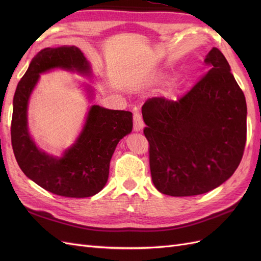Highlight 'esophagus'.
I'll return each instance as SVG.
<instances>
[{
  "label": "esophagus",
  "mask_w": 261,
  "mask_h": 261,
  "mask_svg": "<svg viewBox=\"0 0 261 261\" xmlns=\"http://www.w3.org/2000/svg\"><path fill=\"white\" fill-rule=\"evenodd\" d=\"M133 120H134V130L135 132H140L141 129L144 128V121H143V117L139 113H134L133 116Z\"/></svg>",
  "instance_id": "34e87169"
}]
</instances>
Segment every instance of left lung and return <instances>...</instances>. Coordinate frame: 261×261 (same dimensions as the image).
Here are the masks:
<instances>
[{
    "instance_id": "left-lung-1",
    "label": "left lung",
    "mask_w": 261,
    "mask_h": 261,
    "mask_svg": "<svg viewBox=\"0 0 261 261\" xmlns=\"http://www.w3.org/2000/svg\"><path fill=\"white\" fill-rule=\"evenodd\" d=\"M203 77L177 101L143 106L153 185L174 197L208 193L238 169L246 143L247 107L224 55L212 48Z\"/></svg>"
}]
</instances>
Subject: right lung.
I'll return each instance as SVG.
<instances>
[{"mask_svg": "<svg viewBox=\"0 0 261 261\" xmlns=\"http://www.w3.org/2000/svg\"><path fill=\"white\" fill-rule=\"evenodd\" d=\"M54 68L91 76L89 62L77 46L63 45L38 52L14 94L11 126L14 154L25 175L45 191L70 198L91 197L106 186L118 141L133 129V114L91 106L80 136L63 155L44 152L28 130V101L40 74ZM86 90L92 99L93 89L88 86Z\"/></svg>", "mask_w": 261, "mask_h": 261, "instance_id": "obj_1", "label": "right lung"}]
</instances>
